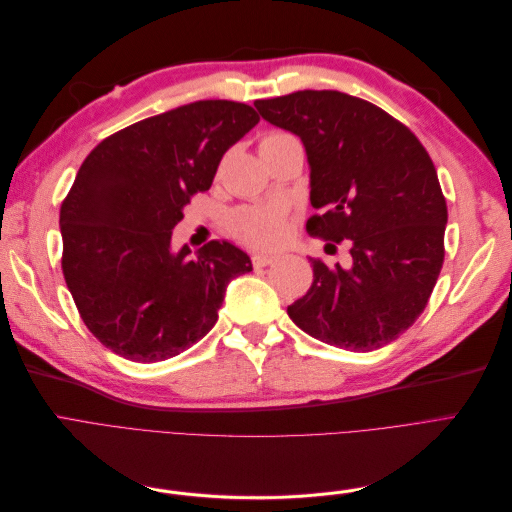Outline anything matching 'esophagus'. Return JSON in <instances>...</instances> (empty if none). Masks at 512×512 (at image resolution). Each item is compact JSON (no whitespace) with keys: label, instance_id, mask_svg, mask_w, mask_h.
<instances>
[{"label":"esophagus","instance_id":"1","mask_svg":"<svg viewBox=\"0 0 512 512\" xmlns=\"http://www.w3.org/2000/svg\"><path fill=\"white\" fill-rule=\"evenodd\" d=\"M275 260H277V258L271 256V254H254V256H252L254 267H269V265H273Z\"/></svg>","mask_w":512,"mask_h":512}]
</instances>
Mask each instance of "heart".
<instances>
[{
  "label": "heart",
  "instance_id": "b5f03b06",
  "mask_svg": "<svg viewBox=\"0 0 512 512\" xmlns=\"http://www.w3.org/2000/svg\"><path fill=\"white\" fill-rule=\"evenodd\" d=\"M288 138L294 136L288 132H269L262 136L260 151L284 143ZM228 230L232 237H237L245 245L275 247L286 239V211L282 207H243L228 218Z\"/></svg>",
  "mask_w": 512,
  "mask_h": 512
}]
</instances>
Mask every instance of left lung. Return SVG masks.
I'll use <instances>...</instances> for the list:
<instances>
[{"label":"left lung","instance_id":"8db88e82","mask_svg":"<svg viewBox=\"0 0 512 512\" xmlns=\"http://www.w3.org/2000/svg\"><path fill=\"white\" fill-rule=\"evenodd\" d=\"M262 119L297 134L309 162L307 232L348 241L350 265L309 258L314 282L288 316L354 352L391 344L423 314L444 262L446 200L436 166L404 123L342 91L256 100Z\"/></svg>","mask_w":512,"mask_h":512}]
</instances>
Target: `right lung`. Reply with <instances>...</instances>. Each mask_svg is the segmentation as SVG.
<instances>
[{
  "label": "right lung",
  "instance_id": "right-lung-1",
  "mask_svg": "<svg viewBox=\"0 0 512 512\" xmlns=\"http://www.w3.org/2000/svg\"><path fill=\"white\" fill-rule=\"evenodd\" d=\"M260 121L252 106L198 100L115 132L89 153L61 203V269L100 344L158 363L218 322L230 280L252 260L228 241L196 256L170 250L196 192L211 188L224 153Z\"/></svg>",
  "mask_w": 512,
  "mask_h": 512
}]
</instances>
